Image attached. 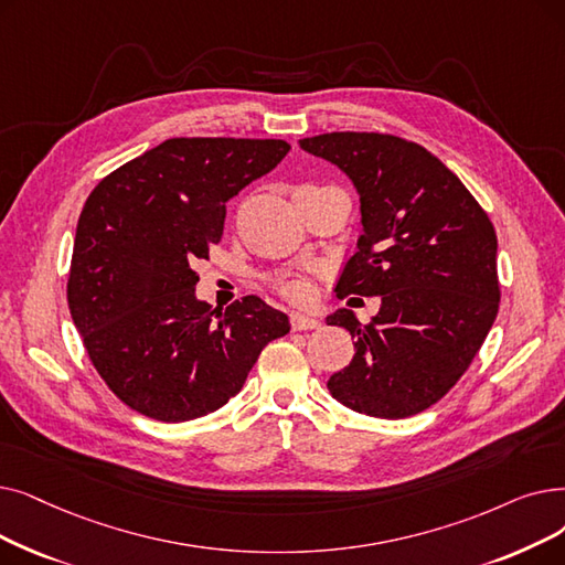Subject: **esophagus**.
Wrapping results in <instances>:
<instances>
[{"label":"esophagus","instance_id":"34e87169","mask_svg":"<svg viewBox=\"0 0 565 565\" xmlns=\"http://www.w3.org/2000/svg\"><path fill=\"white\" fill-rule=\"evenodd\" d=\"M318 326H321V321H318V318H313V316H307V313H300V311L290 313V328L292 330H313Z\"/></svg>","mask_w":565,"mask_h":565}]
</instances>
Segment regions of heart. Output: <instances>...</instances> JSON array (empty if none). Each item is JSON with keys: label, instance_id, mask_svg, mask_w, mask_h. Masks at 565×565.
Masks as SVG:
<instances>
[{"label": "heart", "instance_id": "obj_1", "mask_svg": "<svg viewBox=\"0 0 565 565\" xmlns=\"http://www.w3.org/2000/svg\"><path fill=\"white\" fill-rule=\"evenodd\" d=\"M277 288L290 300H305L309 296V281L305 277L286 275L277 281Z\"/></svg>", "mask_w": 565, "mask_h": 565}]
</instances>
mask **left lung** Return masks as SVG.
<instances>
[{"label":"left lung","instance_id":"1","mask_svg":"<svg viewBox=\"0 0 565 565\" xmlns=\"http://www.w3.org/2000/svg\"><path fill=\"white\" fill-rule=\"evenodd\" d=\"M305 152L347 175L360 195L362 235L337 296H381L372 323L337 309L328 326L355 337L330 395L374 418H408L469 370L499 311L497 233L459 178L425 147L387 134L302 138ZM351 302V300H349Z\"/></svg>","mask_w":565,"mask_h":565}]
</instances>
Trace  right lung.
<instances>
[{"instance_id":"1","label":"right lung","mask_w":565,"mask_h":565,"mask_svg":"<svg viewBox=\"0 0 565 565\" xmlns=\"http://www.w3.org/2000/svg\"><path fill=\"white\" fill-rule=\"evenodd\" d=\"M286 140L170 138L117 168L81 212L66 298L96 372L129 408L184 423L242 390L288 316L247 296L195 298V260L222 239L226 203L269 173Z\"/></svg>"}]
</instances>
